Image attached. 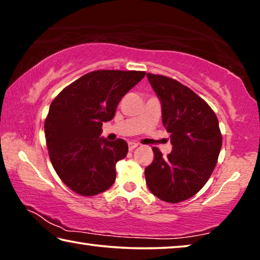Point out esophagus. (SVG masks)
Wrapping results in <instances>:
<instances>
[{
	"instance_id": "34e87169",
	"label": "esophagus",
	"mask_w": 260,
	"mask_h": 260,
	"mask_svg": "<svg viewBox=\"0 0 260 260\" xmlns=\"http://www.w3.org/2000/svg\"><path fill=\"white\" fill-rule=\"evenodd\" d=\"M138 146H139L138 143H135V142H129V143H128V149H129V150H134V149H135L136 147H138Z\"/></svg>"
}]
</instances>
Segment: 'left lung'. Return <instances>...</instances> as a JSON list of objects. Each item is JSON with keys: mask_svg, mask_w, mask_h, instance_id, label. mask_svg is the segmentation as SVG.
<instances>
[{"mask_svg": "<svg viewBox=\"0 0 260 260\" xmlns=\"http://www.w3.org/2000/svg\"><path fill=\"white\" fill-rule=\"evenodd\" d=\"M147 77L173 147L167 157L152 148L155 158L144 170L146 182L159 200L179 203L199 192L213 172L222 144L219 121L208 103L182 83L151 73Z\"/></svg>", "mask_w": 260, "mask_h": 260, "instance_id": "left-lung-1", "label": "left lung"}]
</instances>
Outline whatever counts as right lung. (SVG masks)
Segmentation results:
<instances>
[{
	"label": "right lung",
	"mask_w": 260,
	"mask_h": 260,
	"mask_svg": "<svg viewBox=\"0 0 260 260\" xmlns=\"http://www.w3.org/2000/svg\"><path fill=\"white\" fill-rule=\"evenodd\" d=\"M146 72L100 70L64 88L52 101L45 122L51 164L61 181L82 196L112 186L116 164L124 159L126 141L101 138L102 125L113 119L120 100Z\"/></svg>",
	"instance_id": "right-lung-1"
}]
</instances>
